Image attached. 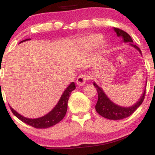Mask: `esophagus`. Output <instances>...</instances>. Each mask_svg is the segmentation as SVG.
I'll return each mask as SVG.
<instances>
[{
    "label": "esophagus",
    "mask_w": 155,
    "mask_h": 155,
    "mask_svg": "<svg viewBox=\"0 0 155 155\" xmlns=\"http://www.w3.org/2000/svg\"><path fill=\"white\" fill-rule=\"evenodd\" d=\"M88 79V76L85 74H81L78 79H76V84H77L78 86H83L86 83L87 79Z\"/></svg>",
    "instance_id": "1"
}]
</instances>
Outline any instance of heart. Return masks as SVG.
Masks as SVG:
<instances>
[{
    "label": "heart",
    "mask_w": 155,
    "mask_h": 155,
    "mask_svg": "<svg viewBox=\"0 0 155 155\" xmlns=\"http://www.w3.org/2000/svg\"><path fill=\"white\" fill-rule=\"evenodd\" d=\"M103 35L98 33L88 35L84 37L78 42V47L87 49L92 50L99 45V49L102 53L106 52L108 47V44L106 41L102 40Z\"/></svg>",
    "instance_id": "b5f03b06"
}]
</instances>
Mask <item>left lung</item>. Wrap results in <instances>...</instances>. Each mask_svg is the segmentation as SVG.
<instances>
[{"mask_svg": "<svg viewBox=\"0 0 155 155\" xmlns=\"http://www.w3.org/2000/svg\"><path fill=\"white\" fill-rule=\"evenodd\" d=\"M114 31L117 33V35L119 38H122V42H124V43H129L130 46H131L134 49H136V50H138L139 51L140 54H141L140 49L136 45H134L133 44V41L132 38H131L130 35L128 33H127L126 32L122 31V30L115 28H114ZM146 84L144 90H143V92H142V95H140V98L136 101V104L127 107V106H120V105H117L115 103H114L106 95L103 88L99 86V85H97L96 82H93V85L95 87L97 92V95H98V99H97V104L95 105L96 111L101 116L104 117V118L108 119V120H119L126 118V117H128L132 114H133V112L139 107L140 105H141L142 102H143L146 93Z\"/></svg>", "mask_w": 155, "mask_h": 155, "instance_id": "left-lung-1", "label": "left lung"}]
</instances>
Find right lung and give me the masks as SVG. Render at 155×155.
Listing matches in <instances>:
<instances>
[{
	"label": "right lung",
	"instance_id": "obj_1",
	"mask_svg": "<svg viewBox=\"0 0 155 155\" xmlns=\"http://www.w3.org/2000/svg\"><path fill=\"white\" fill-rule=\"evenodd\" d=\"M31 40V38H27L25 40H23L20 43L27 41ZM19 43V44H20ZM76 89V85L74 82H71L68 86L67 87L66 89L64 90V92L62 94L61 97H60V100L58 101V104L55 105V106L51 110L49 113L47 114L44 115V116L38 117V118H28L18 112L16 111L13 108L10 106L11 110H12V113L15 114L19 120L22 121L25 123L29 124L32 127H35V128H48L51 126L54 125V124H58L65 117V114H66L67 108H68V101L69 97H70L71 93L73 90Z\"/></svg>",
	"mask_w": 155,
	"mask_h": 155
}]
</instances>
